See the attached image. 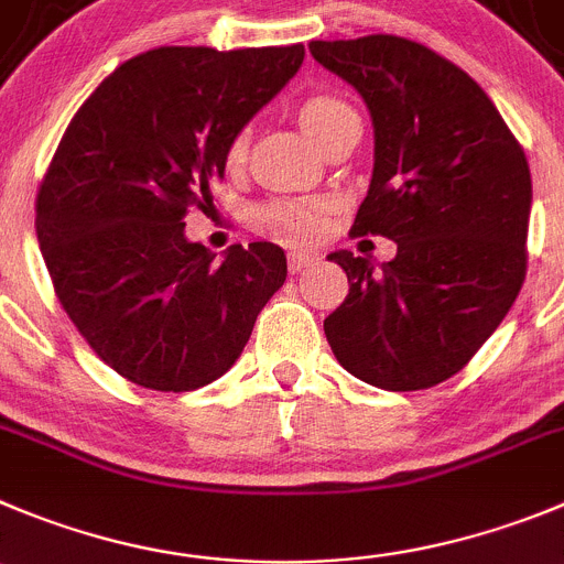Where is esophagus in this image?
Returning a JSON list of instances; mask_svg holds the SVG:
<instances>
[{"label": "esophagus", "instance_id": "esophagus-1", "mask_svg": "<svg viewBox=\"0 0 564 564\" xmlns=\"http://www.w3.org/2000/svg\"><path fill=\"white\" fill-rule=\"evenodd\" d=\"M312 264H314V256H312V252H303V250L289 252V270H292V272L306 270V267H312Z\"/></svg>", "mask_w": 564, "mask_h": 564}]
</instances>
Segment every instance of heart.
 Wrapping results in <instances>:
<instances>
[{
    "instance_id": "obj_1",
    "label": "heart",
    "mask_w": 564,
    "mask_h": 564,
    "mask_svg": "<svg viewBox=\"0 0 564 564\" xmlns=\"http://www.w3.org/2000/svg\"><path fill=\"white\" fill-rule=\"evenodd\" d=\"M345 113H354V108L341 99L328 97V94H317V97H308L306 102L300 105L297 119L303 124L308 135L314 141H323V135L339 122ZM247 155V135L239 133L234 135V141L228 144V161L230 170L241 166ZM264 223L270 225L272 230H278L281 236L294 241H312L314 236L323 230L325 223V208L319 203H312V199H281V203H272L270 208L264 210Z\"/></svg>"
}]
</instances>
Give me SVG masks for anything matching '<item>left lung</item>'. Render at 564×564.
<instances>
[{"mask_svg": "<svg viewBox=\"0 0 564 564\" xmlns=\"http://www.w3.org/2000/svg\"><path fill=\"white\" fill-rule=\"evenodd\" d=\"M308 52L372 119L376 163L354 234L398 245L378 267L330 252L350 292L325 336L350 376L389 392L429 389L476 356L523 286L529 161L481 86L417 41L365 35Z\"/></svg>", "mask_w": 564, "mask_h": 564, "instance_id": "1", "label": "left lung"}]
</instances>
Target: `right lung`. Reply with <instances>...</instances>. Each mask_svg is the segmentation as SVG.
<instances>
[{"mask_svg": "<svg viewBox=\"0 0 564 564\" xmlns=\"http://www.w3.org/2000/svg\"><path fill=\"white\" fill-rule=\"evenodd\" d=\"M303 44L161 46L116 68L68 122L35 199V234L63 312L139 387L192 392L236 365L286 281L272 241L223 261L186 239L225 155L294 75Z\"/></svg>", "mask_w": 564, "mask_h": 564, "instance_id": "right-lung-1", "label": "right lung"}]
</instances>
